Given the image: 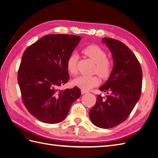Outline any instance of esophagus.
Segmentation results:
<instances>
[{
	"label": "esophagus",
	"mask_w": 158,
	"mask_h": 158,
	"mask_svg": "<svg viewBox=\"0 0 158 158\" xmlns=\"http://www.w3.org/2000/svg\"><path fill=\"white\" fill-rule=\"evenodd\" d=\"M88 91H86V90H84V89H81V93H82V94H86V93H88Z\"/></svg>",
	"instance_id": "obj_1"
}]
</instances>
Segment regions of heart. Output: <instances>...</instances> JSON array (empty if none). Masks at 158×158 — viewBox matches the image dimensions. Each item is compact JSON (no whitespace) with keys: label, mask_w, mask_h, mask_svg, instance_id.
<instances>
[{"label":"heart","mask_w":158,"mask_h":158,"mask_svg":"<svg viewBox=\"0 0 158 158\" xmlns=\"http://www.w3.org/2000/svg\"><path fill=\"white\" fill-rule=\"evenodd\" d=\"M83 54L88 57L95 64L94 73L102 78H107L111 74L113 63L108 59L106 51L96 45H90L82 49ZM79 56L76 52L71 53L66 60V69L71 75L77 74V63ZM73 84L78 88L89 90L99 84V78L96 76H80L73 80Z\"/></svg>","instance_id":"b5f03b06"}]
</instances>
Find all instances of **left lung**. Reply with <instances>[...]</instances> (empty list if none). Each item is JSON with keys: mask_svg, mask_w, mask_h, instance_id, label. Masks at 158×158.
<instances>
[{"mask_svg": "<svg viewBox=\"0 0 158 158\" xmlns=\"http://www.w3.org/2000/svg\"><path fill=\"white\" fill-rule=\"evenodd\" d=\"M102 41L111 52L114 66L109 79L99 88L107 95L103 98L97 95L89 115L94 125L110 128L125 121L139 100L142 71L135 55L123 43L107 37Z\"/></svg>", "mask_w": 158, "mask_h": 158, "instance_id": "obj_1", "label": "left lung"}]
</instances>
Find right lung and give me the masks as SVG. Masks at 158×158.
Returning a JSON list of instances; mask_svg holds the SVG:
<instances>
[{
    "label": "right lung",
    "mask_w": 158,
    "mask_h": 158,
    "mask_svg": "<svg viewBox=\"0 0 158 158\" xmlns=\"http://www.w3.org/2000/svg\"><path fill=\"white\" fill-rule=\"evenodd\" d=\"M81 39L68 34L47 35L23 52L18 73L22 101L27 111L43 123L63 121L81 95L76 86L59 89L70 78L66 60Z\"/></svg>",
    "instance_id": "1"
}]
</instances>
